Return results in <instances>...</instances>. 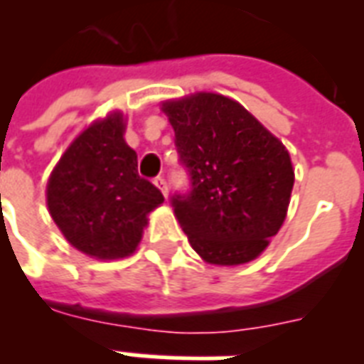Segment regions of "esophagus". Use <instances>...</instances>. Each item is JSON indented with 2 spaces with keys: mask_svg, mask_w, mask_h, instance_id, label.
Here are the masks:
<instances>
[{
  "mask_svg": "<svg viewBox=\"0 0 364 364\" xmlns=\"http://www.w3.org/2000/svg\"><path fill=\"white\" fill-rule=\"evenodd\" d=\"M154 185L160 188V193L164 194V196H168V183H166L164 177H156V179H154Z\"/></svg>",
  "mask_w": 364,
  "mask_h": 364,
  "instance_id": "obj_1",
  "label": "esophagus"
}]
</instances>
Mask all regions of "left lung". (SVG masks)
I'll return each instance as SVG.
<instances>
[{
	"mask_svg": "<svg viewBox=\"0 0 364 364\" xmlns=\"http://www.w3.org/2000/svg\"><path fill=\"white\" fill-rule=\"evenodd\" d=\"M191 191L171 208L210 264L257 259L287 215L294 170L287 149L238 102L213 92L162 104Z\"/></svg>",
	"mask_w": 364,
	"mask_h": 364,
	"instance_id": "obj_1",
	"label": "left lung"
}]
</instances>
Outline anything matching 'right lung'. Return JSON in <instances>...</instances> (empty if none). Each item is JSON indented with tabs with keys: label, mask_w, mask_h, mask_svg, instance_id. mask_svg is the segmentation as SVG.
<instances>
[{
	"label": "right lung",
	"mask_w": 364,
	"mask_h": 364,
	"mask_svg": "<svg viewBox=\"0 0 364 364\" xmlns=\"http://www.w3.org/2000/svg\"><path fill=\"white\" fill-rule=\"evenodd\" d=\"M124 117L111 113L71 143L50 173L47 205L65 240L88 257L122 259L136 251L147 215L164 202L137 173L124 141Z\"/></svg>",
	"instance_id": "add662e5"
}]
</instances>
